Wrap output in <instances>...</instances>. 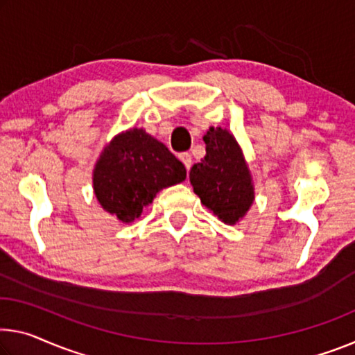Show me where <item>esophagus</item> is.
<instances>
[{"label":"esophagus","mask_w":355,"mask_h":355,"mask_svg":"<svg viewBox=\"0 0 355 355\" xmlns=\"http://www.w3.org/2000/svg\"><path fill=\"white\" fill-rule=\"evenodd\" d=\"M179 159H181V162L185 165V168H187V171L190 170V166H192V155L189 154V152H182L181 155H179Z\"/></svg>","instance_id":"1"}]
</instances>
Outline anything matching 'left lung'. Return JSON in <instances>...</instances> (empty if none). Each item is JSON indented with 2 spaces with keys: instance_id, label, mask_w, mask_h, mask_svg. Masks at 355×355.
Wrapping results in <instances>:
<instances>
[{
  "instance_id": "8db88e82",
  "label": "left lung",
  "mask_w": 355,
  "mask_h": 355,
  "mask_svg": "<svg viewBox=\"0 0 355 355\" xmlns=\"http://www.w3.org/2000/svg\"><path fill=\"white\" fill-rule=\"evenodd\" d=\"M203 141L206 155L190 170V184L212 214L234 225L246 216L255 198L248 163L228 130L211 127Z\"/></svg>"
}]
</instances>
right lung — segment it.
<instances>
[{
  "mask_svg": "<svg viewBox=\"0 0 355 355\" xmlns=\"http://www.w3.org/2000/svg\"><path fill=\"white\" fill-rule=\"evenodd\" d=\"M185 174L182 162L165 144L143 128H130L103 149L94 170V190L103 209L130 223L162 189L182 182Z\"/></svg>",
  "mask_w": 355,
  "mask_h": 355,
  "instance_id": "right-lung-1",
  "label": "right lung"
}]
</instances>
